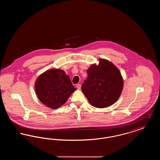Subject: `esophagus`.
Segmentation results:
<instances>
[{"instance_id":"esophagus-1","label":"esophagus","mask_w":160,"mask_h":160,"mask_svg":"<svg viewBox=\"0 0 160 160\" xmlns=\"http://www.w3.org/2000/svg\"><path fill=\"white\" fill-rule=\"evenodd\" d=\"M77 89H78V90H80L81 89V84H77Z\"/></svg>"}]
</instances>
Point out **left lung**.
<instances>
[{
	"instance_id": "left-lung-1",
	"label": "left lung",
	"mask_w": 160,
	"mask_h": 160,
	"mask_svg": "<svg viewBox=\"0 0 160 160\" xmlns=\"http://www.w3.org/2000/svg\"><path fill=\"white\" fill-rule=\"evenodd\" d=\"M93 63L87 70L88 77L82 91L92 106L106 108L120 97L123 88L122 74L114 64L105 59Z\"/></svg>"
}]
</instances>
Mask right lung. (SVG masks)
Returning <instances> with one entry per match:
<instances>
[{"label":"right lung","mask_w":160,"mask_h":160,"mask_svg":"<svg viewBox=\"0 0 160 160\" xmlns=\"http://www.w3.org/2000/svg\"><path fill=\"white\" fill-rule=\"evenodd\" d=\"M76 90L69 77L61 69L47 70L38 77L35 82V91L38 99L52 109L64 104Z\"/></svg>","instance_id":"obj_1"}]
</instances>
